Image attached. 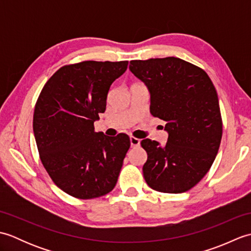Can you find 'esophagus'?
I'll use <instances>...</instances> for the list:
<instances>
[{"instance_id":"obj_1","label":"esophagus","mask_w":251,"mask_h":251,"mask_svg":"<svg viewBox=\"0 0 251 251\" xmlns=\"http://www.w3.org/2000/svg\"><path fill=\"white\" fill-rule=\"evenodd\" d=\"M130 146L131 148H137L140 146V139L136 137H130Z\"/></svg>"}]
</instances>
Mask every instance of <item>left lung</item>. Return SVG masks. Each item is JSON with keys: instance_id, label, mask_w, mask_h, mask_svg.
<instances>
[{"instance_id": "1", "label": "left lung", "mask_w": 251, "mask_h": 251, "mask_svg": "<svg viewBox=\"0 0 251 251\" xmlns=\"http://www.w3.org/2000/svg\"><path fill=\"white\" fill-rule=\"evenodd\" d=\"M130 71L151 94L150 112L166 122L165 147L145 139L143 177L151 189L183 193L210 169L222 138L217 90L208 74L180 58L131 60Z\"/></svg>"}]
</instances>
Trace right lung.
Segmentation results:
<instances>
[{
  "label": "right lung",
  "mask_w": 251,
  "mask_h": 251,
  "mask_svg": "<svg viewBox=\"0 0 251 251\" xmlns=\"http://www.w3.org/2000/svg\"><path fill=\"white\" fill-rule=\"evenodd\" d=\"M128 61H83L61 67L37 98L33 131L40 158L54 183L81 200L103 196L114 189L129 137L96 132L111 84Z\"/></svg>",
  "instance_id": "right-lung-1"
}]
</instances>
